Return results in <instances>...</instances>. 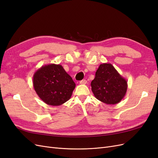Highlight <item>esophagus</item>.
I'll return each instance as SVG.
<instances>
[{"label":"esophagus","mask_w":158,"mask_h":158,"mask_svg":"<svg viewBox=\"0 0 158 158\" xmlns=\"http://www.w3.org/2000/svg\"><path fill=\"white\" fill-rule=\"evenodd\" d=\"M87 83V80H81L80 82V84H85Z\"/></svg>","instance_id":"1"}]
</instances>
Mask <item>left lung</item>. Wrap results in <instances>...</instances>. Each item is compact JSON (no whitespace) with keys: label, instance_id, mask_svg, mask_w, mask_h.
Segmentation results:
<instances>
[{"label":"left lung","instance_id":"8db88e82","mask_svg":"<svg viewBox=\"0 0 158 158\" xmlns=\"http://www.w3.org/2000/svg\"><path fill=\"white\" fill-rule=\"evenodd\" d=\"M92 91L100 102L107 105L120 102L126 95L127 80L110 63L99 65L95 77L91 82Z\"/></svg>","mask_w":158,"mask_h":158}]
</instances>
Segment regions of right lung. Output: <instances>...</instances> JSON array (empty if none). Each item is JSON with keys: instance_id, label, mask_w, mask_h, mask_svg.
Wrapping results in <instances>:
<instances>
[{"instance_id": "add662e5", "label": "right lung", "mask_w": 158, "mask_h": 158, "mask_svg": "<svg viewBox=\"0 0 158 158\" xmlns=\"http://www.w3.org/2000/svg\"><path fill=\"white\" fill-rule=\"evenodd\" d=\"M33 85L43 102L52 106H59L72 96L76 84L60 64L42 66L33 74Z\"/></svg>"}]
</instances>
